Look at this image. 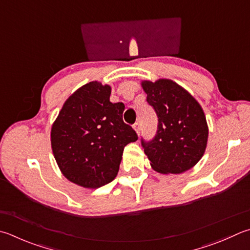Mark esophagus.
Returning a JSON list of instances; mask_svg holds the SVG:
<instances>
[{
    "mask_svg": "<svg viewBox=\"0 0 250 250\" xmlns=\"http://www.w3.org/2000/svg\"><path fill=\"white\" fill-rule=\"evenodd\" d=\"M134 128H135V130H136V133H137L138 136H139V135H140V130H141V127H140L139 122H136V123L134 124Z\"/></svg>",
    "mask_w": 250,
    "mask_h": 250,
    "instance_id": "esophagus-1",
    "label": "esophagus"
}]
</instances>
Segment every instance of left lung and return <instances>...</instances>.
I'll return each instance as SVG.
<instances>
[{
  "label": "left lung",
  "mask_w": 250,
  "mask_h": 250,
  "mask_svg": "<svg viewBox=\"0 0 250 250\" xmlns=\"http://www.w3.org/2000/svg\"><path fill=\"white\" fill-rule=\"evenodd\" d=\"M147 102L158 116V130L150 141L141 139L154 171L180 174L191 168L205 153L208 125L196 99L169 79L141 83Z\"/></svg>",
  "instance_id": "1"
}]
</instances>
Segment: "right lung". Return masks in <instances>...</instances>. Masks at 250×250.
Returning a JSON list of instances; mask_svg holds the SVG:
<instances>
[{
  "label": "right lung",
  "mask_w": 250,
  "mask_h": 250,
  "mask_svg": "<svg viewBox=\"0 0 250 250\" xmlns=\"http://www.w3.org/2000/svg\"><path fill=\"white\" fill-rule=\"evenodd\" d=\"M111 87L91 82L77 89L52 125L51 146L68 181L99 188L117 175L127 144L138 136L123 121L124 103L110 101Z\"/></svg>",
  "instance_id": "1"
}]
</instances>
